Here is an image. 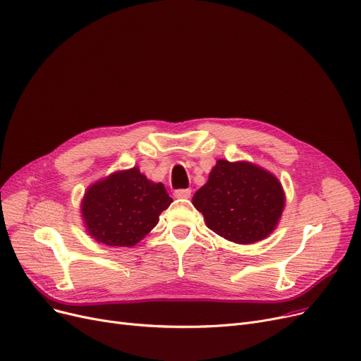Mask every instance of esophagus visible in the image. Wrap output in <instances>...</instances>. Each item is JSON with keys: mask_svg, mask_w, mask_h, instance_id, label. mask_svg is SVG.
Wrapping results in <instances>:
<instances>
[{"mask_svg": "<svg viewBox=\"0 0 361 361\" xmlns=\"http://www.w3.org/2000/svg\"><path fill=\"white\" fill-rule=\"evenodd\" d=\"M192 195V190L190 189H180V190H176L174 192V196L177 199H189Z\"/></svg>", "mask_w": 361, "mask_h": 361, "instance_id": "34e87169", "label": "esophagus"}]
</instances>
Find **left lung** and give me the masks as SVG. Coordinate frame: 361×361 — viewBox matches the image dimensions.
<instances>
[{"label":"left lung","mask_w":361,"mask_h":361,"mask_svg":"<svg viewBox=\"0 0 361 361\" xmlns=\"http://www.w3.org/2000/svg\"><path fill=\"white\" fill-rule=\"evenodd\" d=\"M192 203L218 236L249 245L276 230L286 196L277 177L262 166L218 159Z\"/></svg>","instance_id":"obj_1"}]
</instances>
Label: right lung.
Instances as JSON below:
<instances>
[{"instance_id": "add662e5", "label": "right lung", "mask_w": 361, "mask_h": 361, "mask_svg": "<svg viewBox=\"0 0 361 361\" xmlns=\"http://www.w3.org/2000/svg\"><path fill=\"white\" fill-rule=\"evenodd\" d=\"M171 202L162 183H153L134 166L92 183L81 200V216L96 242L131 247L158 224Z\"/></svg>"}]
</instances>
